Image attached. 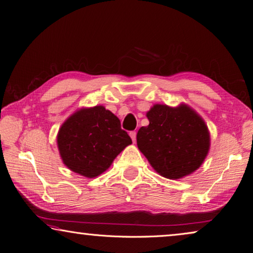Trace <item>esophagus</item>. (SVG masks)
Listing matches in <instances>:
<instances>
[{"label":"esophagus","mask_w":253,"mask_h":253,"mask_svg":"<svg viewBox=\"0 0 253 253\" xmlns=\"http://www.w3.org/2000/svg\"><path fill=\"white\" fill-rule=\"evenodd\" d=\"M129 136L132 139L133 142H136V138H137V132L136 131H130L129 132Z\"/></svg>","instance_id":"obj_1"}]
</instances>
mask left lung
Segmentation results:
<instances>
[{"label":"left lung","mask_w":253,"mask_h":253,"mask_svg":"<svg viewBox=\"0 0 253 253\" xmlns=\"http://www.w3.org/2000/svg\"><path fill=\"white\" fill-rule=\"evenodd\" d=\"M150 124L137 133V145L157 173L184 178L202 166L210 149L206 123L185 103L175 108L154 104L146 113Z\"/></svg>","instance_id":"8db88e82"}]
</instances>
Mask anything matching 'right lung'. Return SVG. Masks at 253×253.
Segmentation results:
<instances>
[{
    "mask_svg": "<svg viewBox=\"0 0 253 253\" xmlns=\"http://www.w3.org/2000/svg\"><path fill=\"white\" fill-rule=\"evenodd\" d=\"M132 141L119 117L103 105L82 108L64 121L57 134L60 157L70 170L96 178Z\"/></svg>",
    "mask_w": 253,
    "mask_h": 253,
    "instance_id": "add662e5",
    "label": "right lung"
}]
</instances>
